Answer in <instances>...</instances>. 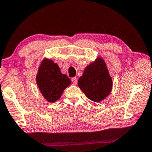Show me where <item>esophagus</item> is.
I'll return each mask as SVG.
<instances>
[{"label":"esophagus","mask_w":152,"mask_h":152,"mask_svg":"<svg viewBox=\"0 0 152 152\" xmlns=\"http://www.w3.org/2000/svg\"><path fill=\"white\" fill-rule=\"evenodd\" d=\"M72 82L74 85L77 84V78H76V77H74V78H72Z\"/></svg>","instance_id":"34e87169"}]
</instances>
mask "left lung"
<instances>
[{
  "mask_svg": "<svg viewBox=\"0 0 152 152\" xmlns=\"http://www.w3.org/2000/svg\"><path fill=\"white\" fill-rule=\"evenodd\" d=\"M78 87L89 100L100 102L110 95L112 78L102 58L98 57L87 65L78 79Z\"/></svg>",
  "mask_w": 152,
  "mask_h": 152,
  "instance_id": "8db88e82",
  "label": "left lung"
}]
</instances>
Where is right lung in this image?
I'll list each match as a JSON object with an SVG mask.
<instances>
[{
  "label": "right lung",
  "mask_w": 152,
  "mask_h": 152,
  "mask_svg": "<svg viewBox=\"0 0 152 152\" xmlns=\"http://www.w3.org/2000/svg\"><path fill=\"white\" fill-rule=\"evenodd\" d=\"M36 84L45 99L54 102L61 97L63 91L71 84V80L61 73L57 63L44 58L38 67Z\"/></svg>",
  "instance_id": "obj_1"
}]
</instances>
